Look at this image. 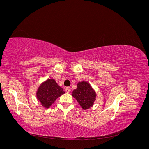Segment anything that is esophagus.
Wrapping results in <instances>:
<instances>
[{
	"label": "esophagus",
	"instance_id": "esophagus-1",
	"mask_svg": "<svg viewBox=\"0 0 149 149\" xmlns=\"http://www.w3.org/2000/svg\"><path fill=\"white\" fill-rule=\"evenodd\" d=\"M70 91H71V89H70V88H69V87H67V88H65V91H66V93H69L70 92Z\"/></svg>",
	"mask_w": 149,
	"mask_h": 149
}]
</instances>
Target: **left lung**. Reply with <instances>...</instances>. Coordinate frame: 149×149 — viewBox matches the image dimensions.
I'll return each instance as SVG.
<instances>
[{
    "label": "left lung",
    "mask_w": 149,
    "mask_h": 149,
    "mask_svg": "<svg viewBox=\"0 0 149 149\" xmlns=\"http://www.w3.org/2000/svg\"><path fill=\"white\" fill-rule=\"evenodd\" d=\"M72 96L78 102L84 110L89 109L96 100V93L88 81L78 82L76 89L72 93Z\"/></svg>",
    "instance_id": "1"
}]
</instances>
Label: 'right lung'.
<instances>
[{
	"label": "right lung",
	"mask_w": 149,
	"mask_h": 149,
	"mask_svg": "<svg viewBox=\"0 0 149 149\" xmlns=\"http://www.w3.org/2000/svg\"><path fill=\"white\" fill-rule=\"evenodd\" d=\"M65 93L63 89L55 79L48 78L40 84L36 92V96L37 100L41 102L42 106L48 109L55 102L57 98Z\"/></svg>",
	"instance_id": "add662e5"
}]
</instances>
